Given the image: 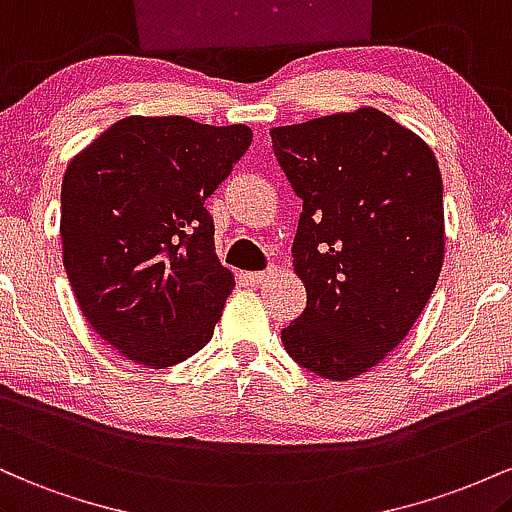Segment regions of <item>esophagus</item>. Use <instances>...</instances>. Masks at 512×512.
Segmentation results:
<instances>
[{
	"label": "esophagus",
	"mask_w": 512,
	"mask_h": 512,
	"mask_svg": "<svg viewBox=\"0 0 512 512\" xmlns=\"http://www.w3.org/2000/svg\"><path fill=\"white\" fill-rule=\"evenodd\" d=\"M275 273H278V268H268V271H258V273H246V280H249L251 285H263V283H268Z\"/></svg>",
	"instance_id": "1"
}]
</instances>
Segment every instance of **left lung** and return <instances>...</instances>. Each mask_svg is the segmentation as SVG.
Masks as SVG:
<instances>
[{"label":"left lung","instance_id":"1","mask_svg":"<svg viewBox=\"0 0 512 512\" xmlns=\"http://www.w3.org/2000/svg\"><path fill=\"white\" fill-rule=\"evenodd\" d=\"M271 137L302 198L292 268L307 290V307L280 338L307 370L353 380L404 341L438 283V159L372 106L273 128Z\"/></svg>","mask_w":512,"mask_h":512}]
</instances>
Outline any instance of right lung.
Segmentation results:
<instances>
[{
  "label": "right lung",
  "instance_id": "add662e5",
  "mask_svg": "<svg viewBox=\"0 0 512 512\" xmlns=\"http://www.w3.org/2000/svg\"><path fill=\"white\" fill-rule=\"evenodd\" d=\"M251 135L241 123L130 116L67 164L62 263L91 329L132 363L164 370L212 338L234 275L215 254L205 198Z\"/></svg>",
  "mask_w": 512,
  "mask_h": 512
}]
</instances>
